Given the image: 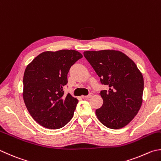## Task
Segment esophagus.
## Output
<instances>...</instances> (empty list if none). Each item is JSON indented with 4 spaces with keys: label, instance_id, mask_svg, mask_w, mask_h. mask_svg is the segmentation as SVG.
I'll list each match as a JSON object with an SVG mask.
<instances>
[{
    "label": "esophagus",
    "instance_id": "esophagus-1",
    "mask_svg": "<svg viewBox=\"0 0 161 161\" xmlns=\"http://www.w3.org/2000/svg\"><path fill=\"white\" fill-rule=\"evenodd\" d=\"M92 96V93H90L88 95H87V96H83V99H89V98H90Z\"/></svg>",
    "mask_w": 161,
    "mask_h": 161
}]
</instances>
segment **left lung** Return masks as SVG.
<instances>
[{
    "label": "left lung",
    "mask_w": 161,
    "mask_h": 161,
    "mask_svg": "<svg viewBox=\"0 0 161 161\" xmlns=\"http://www.w3.org/2000/svg\"><path fill=\"white\" fill-rule=\"evenodd\" d=\"M84 57L95 69L102 84V107L95 111L103 125L120 129L128 125L140 109L144 78L132 60L122 52L113 50L86 51Z\"/></svg>",
    "instance_id": "1"
}]
</instances>
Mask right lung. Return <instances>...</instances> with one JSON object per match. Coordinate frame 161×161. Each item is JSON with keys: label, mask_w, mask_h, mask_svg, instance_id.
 <instances>
[{"label": "right lung", "mask_w": 161, "mask_h": 161, "mask_svg": "<svg viewBox=\"0 0 161 161\" xmlns=\"http://www.w3.org/2000/svg\"><path fill=\"white\" fill-rule=\"evenodd\" d=\"M83 57L78 51H46L33 59L25 69L23 98L32 118L48 129L66 125L74 116L78 100L65 95L67 74L75 62Z\"/></svg>", "instance_id": "right-lung-1"}]
</instances>
